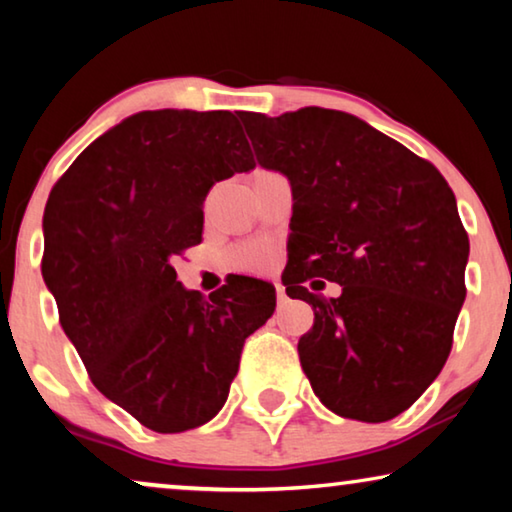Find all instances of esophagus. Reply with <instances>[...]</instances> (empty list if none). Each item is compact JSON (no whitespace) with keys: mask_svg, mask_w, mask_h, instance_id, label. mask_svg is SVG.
<instances>
[{"mask_svg":"<svg viewBox=\"0 0 512 512\" xmlns=\"http://www.w3.org/2000/svg\"><path fill=\"white\" fill-rule=\"evenodd\" d=\"M275 291H277V303H279V305L286 303V289H284V286L277 282V284H275Z\"/></svg>","mask_w":512,"mask_h":512,"instance_id":"esophagus-1","label":"esophagus"}]
</instances>
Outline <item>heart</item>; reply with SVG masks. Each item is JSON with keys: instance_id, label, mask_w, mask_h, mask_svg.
I'll return each instance as SVG.
<instances>
[{"instance_id": "obj_1", "label": "heart", "mask_w": 512, "mask_h": 512, "mask_svg": "<svg viewBox=\"0 0 512 512\" xmlns=\"http://www.w3.org/2000/svg\"><path fill=\"white\" fill-rule=\"evenodd\" d=\"M268 263H270V256L261 249H247V251H242V256H240V265L247 270H261Z\"/></svg>"}]
</instances>
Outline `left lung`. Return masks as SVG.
Instances as JSON below:
<instances>
[{
  "label": "left lung",
  "instance_id": "1",
  "mask_svg": "<svg viewBox=\"0 0 512 512\" xmlns=\"http://www.w3.org/2000/svg\"><path fill=\"white\" fill-rule=\"evenodd\" d=\"M258 165L293 191L286 293L312 305L298 356L335 415L387 422L443 370L464 305L468 235L436 167L345 111H240ZM343 286L338 299L307 278Z\"/></svg>",
  "mask_w": 512,
  "mask_h": 512
}]
</instances>
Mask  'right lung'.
Listing matches in <instances>:
<instances>
[{
    "instance_id": "add662e5",
    "label": "right lung",
    "mask_w": 512,
    "mask_h": 512,
    "mask_svg": "<svg viewBox=\"0 0 512 512\" xmlns=\"http://www.w3.org/2000/svg\"><path fill=\"white\" fill-rule=\"evenodd\" d=\"M230 111H139L97 137L48 195L41 275L90 380L158 433L207 424L275 286L237 277L202 298L172 258L202 240L216 181L254 167Z\"/></svg>"
}]
</instances>
